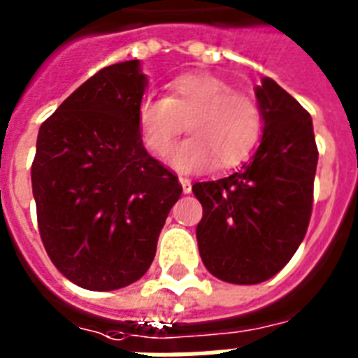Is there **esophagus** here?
<instances>
[{
    "mask_svg": "<svg viewBox=\"0 0 358 358\" xmlns=\"http://www.w3.org/2000/svg\"><path fill=\"white\" fill-rule=\"evenodd\" d=\"M180 185H182V191L184 193H189L191 191V180L189 178H185V176H180Z\"/></svg>",
    "mask_w": 358,
    "mask_h": 358,
    "instance_id": "obj_1",
    "label": "esophagus"
}]
</instances>
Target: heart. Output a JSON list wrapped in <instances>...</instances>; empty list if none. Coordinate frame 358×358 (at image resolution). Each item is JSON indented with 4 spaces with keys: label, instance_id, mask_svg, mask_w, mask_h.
Masks as SVG:
<instances>
[{
    "label": "heart",
    "instance_id": "heart-1",
    "mask_svg": "<svg viewBox=\"0 0 358 358\" xmlns=\"http://www.w3.org/2000/svg\"><path fill=\"white\" fill-rule=\"evenodd\" d=\"M187 122L189 139L169 152L178 173H201L217 163L229 169L243 159L258 141L262 113L256 100L234 92L210 72H189L169 83V96H146L137 109L146 150L163 156Z\"/></svg>",
    "mask_w": 358,
    "mask_h": 358
}]
</instances>
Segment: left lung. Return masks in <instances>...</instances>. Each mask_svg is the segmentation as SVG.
Wrapping results in <instances>:
<instances>
[{"instance_id": "1", "label": "left lung", "mask_w": 358, "mask_h": 358, "mask_svg": "<svg viewBox=\"0 0 358 358\" xmlns=\"http://www.w3.org/2000/svg\"><path fill=\"white\" fill-rule=\"evenodd\" d=\"M262 139L249 163L227 178L196 182L202 264L232 284L275 277L308 229L317 148L310 115L271 78L255 87Z\"/></svg>"}]
</instances>
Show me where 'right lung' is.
Returning <instances> with one entry per match:
<instances>
[{"label": "right lung", "instance_id": "1", "mask_svg": "<svg viewBox=\"0 0 358 358\" xmlns=\"http://www.w3.org/2000/svg\"><path fill=\"white\" fill-rule=\"evenodd\" d=\"M141 61L106 66L42 124L31 167L36 219L53 266L85 289L139 280L156 256L178 178L145 150Z\"/></svg>", "mask_w": 358, "mask_h": 358}]
</instances>
